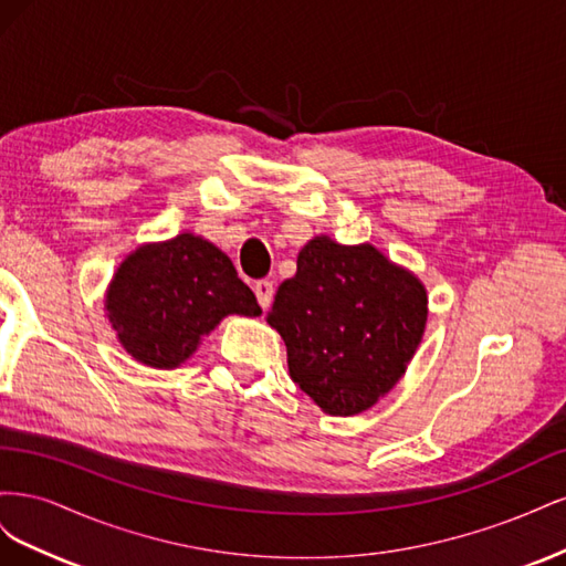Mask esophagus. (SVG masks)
<instances>
[{
  "mask_svg": "<svg viewBox=\"0 0 566 566\" xmlns=\"http://www.w3.org/2000/svg\"><path fill=\"white\" fill-rule=\"evenodd\" d=\"M254 295H256V302L262 304V310H269L271 302H273V283L271 281H256L254 283Z\"/></svg>",
  "mask_w": 566,
  "mask_h": 566,
  "instance_id": "esophagus-1",
  "label": "esophagus"
}]
</instances>
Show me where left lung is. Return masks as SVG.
Wrapping results in <instances>:
<instances>
[{
  "mask_svg": "<svg viewBox=\"0 0 566 566\" xmlns=\"http://www.w3.org/2000/svg\"><path fill=\"white\" fill-rule=\"evenodd\" d=\"M266 323L287 347V370L328 416H358L397 385L427 325V290L370 243L316 235L281 283Z\"/></svg>",
  "mask_w": 566,
  "mask_h": 566,
  "instance_id": "1",
  "label": "left lung"
}]
</instances>
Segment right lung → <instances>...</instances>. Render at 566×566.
Wrapping results in <instances>:
<instances>
[{
	"mask_svg": "<svg viewBox=\"0 0 566 566\" xmlns=\"http://www.w3.org/2000/svg\"><path fill=\"white\" fill-rule=\"evenodd\" d=\"M104 310L123 349L158 370L186 364L227 316L262 314L227 252L191 231L132 250L113 273Z\"/></svg>",
	"mask_w": 566,
	"mask_h": 566,
	"instance_id": "1",
	"label": "right lung"
}]
</instances>
